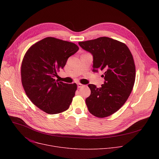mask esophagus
Masks as SVG:
<instances>
[{
	"label": "esophagus",
	"mask_w": 159,
	"mask_h": 159,
	"mask_svg": "<svg viewBox=\"0 0 159 159\" xmlns=\"http://www.w3.org/2000/svg\"><path fill=\"white\" fill-rule=\"evenodd\" d=\"M82 86H84L83 84H80V83H77V87H78V88H80V87H82Z\"/></svg>",
	"instance_id": "34e87169"
}]
</instances>
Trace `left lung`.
Wrapping results in <instances>:
<instances>
[{"mask_svg": "<svg viewBox=\"0 0 159 159\" xmlns=\"http://www.w3.org/2000/svg\"><path fill=\"white\" fill-rule=\"evenodd\" d=\"M93 56V72H104V84H89L90 95L85 99L89 111L98 118L118 111L129 96L135 80V65L126 45L108 37L79 43Z\"/></svg>", "mask_w": 159, "mask_h": 159, "instance_id": "8db88e82", "label": "left lung"}]
</instances>
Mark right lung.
Here are the masks:
<instances>
[{"label": "right lung", "mask_w": 159, "mask_h": 159, "mask_svg": "<svg viewBox=\"0 0 159 159\" xmlns=\"http://www.w3.org/2000/svg\"><path fill=\"white\" fill-rule=\"evenodd\" d=\"M79 50L75 43L53 37L36 43L26 53L21 65V81L25 93L38 108L50 115L69 109L77 84L55 80L57 72Z\"/></svg>", "instance_id": "add662e5"}]
</instances>
